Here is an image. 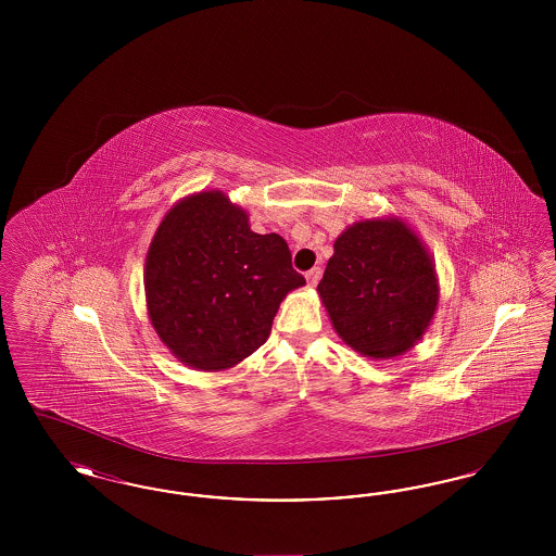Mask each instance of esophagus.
<instances>
[{"instance_id": "34e87169", "label": "esophagus", "mask_w": 556, "mask_h": 556, "mask_svg": "<svg viewBox=\"0 0 556 556\" xmlns=\"http://www.w3.org/2000/svg\"><path fill=\"white\" fill-rule=\"evenodd\" d=\"M320 275H323V270H320L318 266L311 268V270L306 273V281H308V286H311V288H315V286H317L318 281H320Z\"/></svg>"}]
</instances>
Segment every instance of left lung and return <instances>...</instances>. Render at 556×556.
Listing matches in <instances>:
<instances>
[{
	"instance_id": "1",
	"label": "left lung",
	"mask_w": 556,
	"mask_h": 556,
	"mask_svg": "<svg viewBox=\"0 0 556 556\" xmlns=\"http://www.w3.org/2000/svg\"><path fill=\"white\" fill-rule=\"evenodd\" d=\"M317 291L345 344L381 361L424 338L440 298L424 241L400 218L350 225L333 243Z\"/></svg>"
}]
</instances>
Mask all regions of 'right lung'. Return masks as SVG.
I'll use <instances>...</instances> for the list:
<instances>
[{"mask_svg": "<svg viewBox=\"0 0 556 556\" xmlns=\"http://www.w3.org/2000/svg\"><path fill=\"white\" fill-rule=\"evenodd\" d=\"M304 283L286 239L254 233L223 191L193 193L166 212L143 270L160 340L198 370L231 369L256 352L283 298Z\"/></svg>", "mask_w": 556, "mask_h": 556, "instance_id": "obj_1", "label": "right lung"}]
</instances>
